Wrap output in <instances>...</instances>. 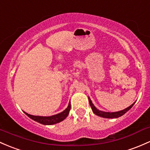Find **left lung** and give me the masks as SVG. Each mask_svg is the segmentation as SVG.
<instances>
[{
    "mask_svg": "<svg viewBox=\"0 0 150 150\" xmlns=\"http://www.w3.org/2000/svg\"><path fill=\"white\" fill-rule=\"evenodd\" d=\"M88 101H89V104H90V106H91L93 112H94L96 115H98V116H99V117H104V118H109V119L118 118V117H121V116L124 115V114L126 113L127 112H128V111L133 107V105L134 104V103H135V102L133 103L131 106H129V107L126 108V109H123V110L120 111V112H102V111H100V110H99V109H96V108L94 107V104H92V102H91V99H90L89 97H88Z\"/></svg>",
    "mask_w": 150,
    "mask_h": 150,
    "instance_id": "1",
    "label": "left lung"
}]
</instances>
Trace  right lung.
Segmentation results:
<instances>
[{
	"label": "right lung",
	"instance_id": "1",
	"mask_svg": "<svg viewBox=\"0 0 150 150\" xmlns=\"http://www.w3.org/2000/svg\"><path fill=\"white\" fill-rule=\"evenodd\" d=\"M71 109V104L70 103L69 104L68 107L63 111L61 113L55 114V115L50 116V117H41V116H33L30 115V114L26 113L24 112V113L26 114L28 117L32 119L33 120L36 121V122H38L40 124H42L44 125H55V124L59 123V122H62L64 120H65L67 117L68 114L69 113V111Z\"/></svg>",
	"mask_w": 150,
	"mask_h": 150
}]
</instances>
